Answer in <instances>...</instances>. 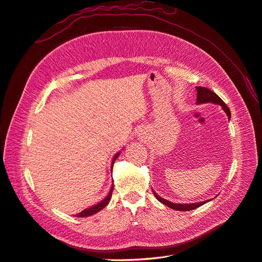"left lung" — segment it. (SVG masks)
Returning a JSON list of instances; mask_svg holds the SVG:
<instances>
[{
	"label": "left lung",
	"instance_id": "left-lung-1",
	"mask_svg": "<svg viewBox=\"0 0 262 262\" xmlns=\"http://www.w3.org/2000/svg\"><path fill=\"white\" fill-rule=\"evenodd\" d=\"M196 104L200 105V104H207V102H212V104H215V105H220L222 107V109L224 110L225 114L227 115L228 119H231V112H229V108L225 105V102L222 100L217 95L210 91L209 89H207V87H201V86H198L196 87ZM152 191L155 195L156 199L164 203L165 205H167V207H169L170 209H173L176 211H190V210H194L196 208L201 207V205L205 204L207 202H209L208 200L205 201H201V202H195V203H173V202H170L168 200L164 199V198L158 195L154 190L152 189Z\"/></svg>",
	"mask_w": 262,
	"mask_h": 262
}]
</instances>
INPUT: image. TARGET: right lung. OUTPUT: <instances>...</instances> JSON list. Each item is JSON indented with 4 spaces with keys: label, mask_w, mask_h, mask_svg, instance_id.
I'll return each instance as SVG.
<instances>
[{
    "label": "right lung",
    "mask_w": 262,
    "mask_h": 262,
    "mask_svg": "<svg viewBox=\"0 0 262 262\" xmlns=\"http://www.w3.org/2000/svg\"><path fill=\"white\" fill-rule=\"evenodd\" d=\"M119 155H120V152H118V153H117V154L114 156V160H113V162H112V172H113V166H114V163H115V161L117 160V158H118V156H119ZM113 190H114V186H112V188H110V191H109V193L107 194V196L105 198L104 200L100 201V202H99V203H97V204L93 205V207H91V208H89V209L83 210L81 213L76 214V216H77V217H85V216H91V215H93V214L97 213V212H99L100 210L104 209L105 207H107V204L109 203L110 199H112V195H113Z\"/></svg>",
    "instance_id": "right-lung-1"
}]
</instances>
